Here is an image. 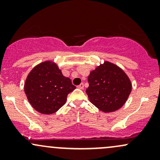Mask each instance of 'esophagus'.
<instances>
[{
  "mask_svg": "<svg viewBox=\"0 0 160 160\" xmlns=\"http://www.w3.org/2000/svg\"><path fill=\"white\" fill-rule=\"evenodd\" d=\"M78 89H83V88H84L83 83H80V85L78 86Z\"/></svg>",
  "mask_w": 160,
  "mask_h": 160,
  "instance_id": "1",
  "label": "esophagus"
}]
</instances>
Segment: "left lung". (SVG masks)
I'll return each mask as SVG.
<instances>
[{
  "instance_id": "1",
  "label": "left lung",
  "mask_w": 160,
  "mask_h": 160,
  "mask_svg": "<svg viewBox=\"0 0 160 160\" xmlns=\"http://www.w3.org/2000/svg\"><path fill=\"white\" fill-rule=\"evenodd\" d=\"M86 89L89 101L100 111L109 113L117 111L126 103L132 91V83L120 68L104 62L92 71Z\"/></svg>"
}]
</instances>
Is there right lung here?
Returning <instances> with one entry per match:
<instances>
[{"label": "right lung", "instance_id": "add662e5", "mask_svg": "<svg viewBox=\"0 0 160 160\" xmlns=\"http://www.w3.org/2000/svg\"><path fill=\"white\" fill-rule=\"evenodd\" d=\"M25 92L29 103L43 114H52L65 104L67 96L76 89L71 79L63 76L54 62L36 65L28 75Z\"/></svg>", "mask_w": 160, "mask_h": 160}]
</instances>
